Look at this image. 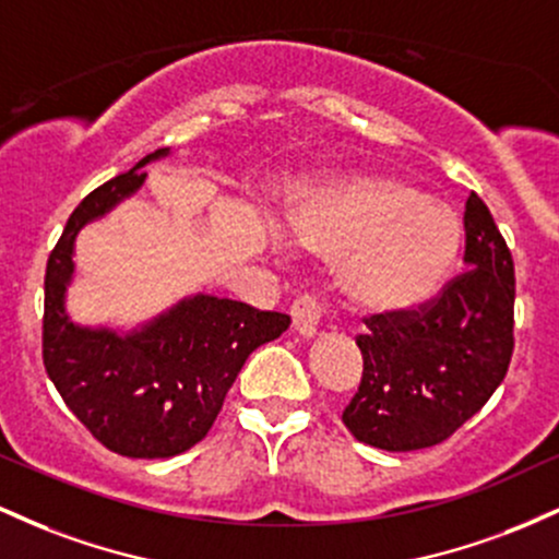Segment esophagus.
Returning <instances> with one entry per match:
<instances>
[{
	"mask_svg": "<svg viewBox=\"0 0 559 559\" xmlns=\"http://www.w3.org/2000/svg\"><path fill=\"white\" fill-rule=\"evenodd\" d=\"M320 316H323V307H320L318 301L310 297V294H301V297L292 301V323H294V331H297L299 336H305V338L316 336Z\"/></svg>",
	"mask_w": 559,
	"mask_h": 559,
	"instance_id": "1",
	"label": "esophagus"
}]
</instances>
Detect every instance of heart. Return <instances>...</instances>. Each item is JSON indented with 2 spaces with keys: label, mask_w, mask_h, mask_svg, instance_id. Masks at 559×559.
<instances>
[{
  "label": "heart",
  "mask_w": 559,
  "mask_h": 559,
  "mask_svg": "<svg viewBox=\"0 0 559 559\" xmlns=\"http://www.w3.org/2000/svg\"><path fill=\"white\" fill-rule=\"evenodd\" d=\"M288 228L318 258L344 260L346 297L376 312L415 310L436 297L463 243V223L449 204L389 176L307 199Z\"/></svg>",
  "instance_id": "1"
}]
</instances>
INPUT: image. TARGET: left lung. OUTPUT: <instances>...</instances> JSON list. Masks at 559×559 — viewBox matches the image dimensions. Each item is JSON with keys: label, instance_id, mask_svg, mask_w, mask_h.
Returning a JSON list of instances; mask_svg holds the SVG:
<instances>
[{"label": "left lung", "instance_id": "1", "mask_svg": "<svg viewBox=\"0 0 559 559\" xmlns=\"http://www.w3.org/2000/svg\"><path fill=\"white\" fill-rule=\"evenodd\" d=\"M362 381L342 420L362 444L413 452L447 441L504 381L515 346V265L476 191L465 273L415 310L365 318Z\"/></svg>", "mask_w": 559, "mask_h": 559}]
</instances>
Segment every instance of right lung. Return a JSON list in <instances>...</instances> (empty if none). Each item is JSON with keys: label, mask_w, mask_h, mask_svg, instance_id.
<instances>
[{"label": "right lung", "mask_w": 559, "mask_h": 559, "mask_svg": "<svg viewBox=\"0 0 559 559\" xmlns=\"http://www.w3.org/2000/svg\"><path fill=\"white\" fill-rule=\"evenodd\" d=\"M168 152V146L152 152L83 199L68 217L44 275V368L96 441L139 460L173 457L199 444L247 357L292 323L284 312L207 294L183 299L126 336L81 329L68 318L66 288L73 278L79 230L131 197L144 183V165Z\"/></svg>", "instance_id": "right-lung-1"}]
</instances>
